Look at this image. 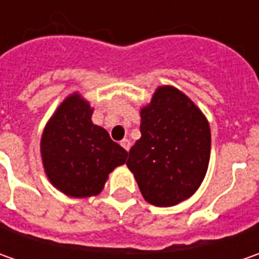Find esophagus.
Returning a JSON list of instances; mask_svg holds the SVG:
<instances>
[{
    "mask_svg": "<svg viewBox=\"0 0 259 259\" xmlns=\"http://www.w3.org/2000/svg\"><path fill=\"white\" fill-rule=\"evenodd\" d=\"M121 145H122L125 150L128 151V150H130V147H131V141H130V140H126V138H124V140L121 141Z\"/></svg>",
    "mask_w": 259,
    "mask_h": 259,
    "instance_id": "34e87169",
    "label": "esophagus"
}]
</instances>
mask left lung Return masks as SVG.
<instances>
[{
    "instance_id": "obj_1",
    "label": "left lung",
    "mask_w": 259,
    "mask_h": 259,
    "mask_svg": "<svg viewBox=\"0 0 259 259\" xmlns=\"http://www.w3.org/2000/svg\"><path fill=\"white\" fill-rule=\"evenodd\" d=\"M141 138L126 165L148 203L168 207L189 199L203 182L210 128L203 112L173 86H160L141 109Z\"/></svg>"
}]
</instances>
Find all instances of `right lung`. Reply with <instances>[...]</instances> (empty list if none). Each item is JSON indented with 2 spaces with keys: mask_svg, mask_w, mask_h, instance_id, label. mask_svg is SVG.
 <instances>
[{
  "mask_svg": "<svg viewBox=\"0 0 259 259\" xmlns=\"http://www.w3.org/2000/svg\"><path fill=\"white\" fill-rule=\"evenodd\" d=\"M94 109L79 94L67 96L46 125L40 151L50 183L70 197L102 192L108 174L128 153L92 122Z\"/></svg>",
  "mask_w": 259,
  "mask_h": 259,
  "instance_id": "add662e5",
  "label": "right lung"
}]
</instances>
